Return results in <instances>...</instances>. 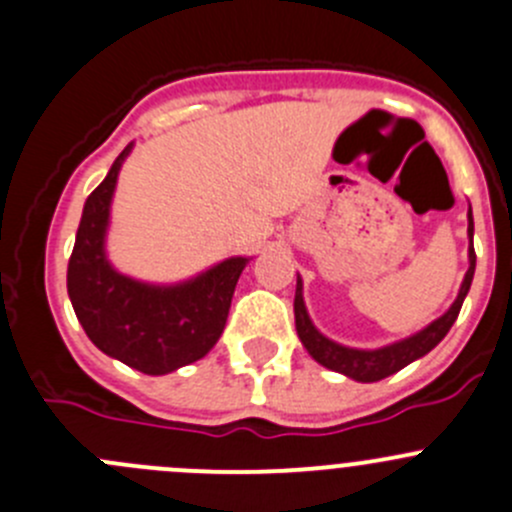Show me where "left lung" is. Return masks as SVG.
I'll use <instances>...</instances> for the list:
<instances>
[{"mask_svg":"<svg viewBox=\"0 0 512 512\" xmlns=\"http://www.w3.org/2000/svg\"><path fill=\"white\" fill-rule=\"evenodd\" d=\"M472 211H467V236H470V246H467V259H470V269H467L465 279H462L460 294L452 301L450 309L435 319L432 324H427L422 332L412 334V337L402 339V342L387 344L382 349H352L344 347V344L332 342L326 339L324 334L311 324L309 311H306L304 294H301V279H296V296H294V316H296V334H299L301 344L306 347V352L321 364V367L332 369V372L344 374L349 379H357V382H379V379L389 377V374L405 369L407 364H412L415 359L425 357L427 352L437 347V344L445 339V334L450 332V326L455 324L457 314L462 309V301H465L467 291H470L472 276H475V248H472Z\"/></svg>","mask_w":512,"mask_h":512,"instance_id":"1","label":"left lung"}]
</instances>
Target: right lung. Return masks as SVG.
I'll return each instance as SVG.
<instances>
[{
    "label": "right lung",
    "mask_w": 512,
    "mask_h": 512,
    "mask_svg": "<svg viewBox=\"0 0 512 512\" xmlns=\"http://www.w3.org/2000/svg\"><path fill=\"white\" fill-rule=\"evenodd\" d=\"M130 150L133 143L87 196L67 264V294L82 329L100 352L158 377L211 352L223 334L248 259L233 256L173 286L143 284L115 271L107 261L105 233L118 173Z\"/></svg>",
    "instance_id": "right-lung-1"
}]
</instances>
